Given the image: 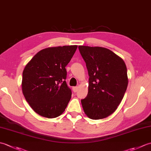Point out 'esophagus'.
<instances>
[{"label": "esophagus", "mask_w": 151, "mask_h": 151, "mask_svg": "<svg viewBox=\"0 0 151 151\" xmlns=\"http://www.w3.org/2000/svg\"><path fill=\"white\" fill-rule=\"evenodd\" d=\"M78 90V87H73V91L75 92V93L77 92Z\"/></svg>", "instance_id": "obj_1"}]
</instances>
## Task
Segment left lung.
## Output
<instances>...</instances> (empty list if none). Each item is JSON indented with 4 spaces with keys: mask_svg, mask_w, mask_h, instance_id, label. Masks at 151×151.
Instances as JSON below:
<instances>
[{
    "mask_svg": "<svg viewBox=\"0 0 151 151\" xmlns=\"http://www.w3.org/2000/svg\"><path fill=\"white\" fill-rule=\"evenodd\" d=\"M89 75L88 93L82 99L84 113L91 119L107 117L116 110L126 92L127 66L106 48L78 46Z\"/></svg>",
    "mask_w": 151,
    "mask_h": 151,
    "instance_id": "obj_1",
    "label": "left lung"
}]
</instances>
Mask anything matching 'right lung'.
Here are the masks:
<instances>
[{"label": "right lung", "mask_w": 151, "mask_h": 151, "mask_svg": "<svg viewBox=\"0 0 151 151\" xmlns=\"http://www.w3.org/2000/svg\"><path fill=\"white\" fill-rule=\"evenodd\" d=\"M77 45L49 47L38 52L22 72V91L33 110L41 116L55 118L65 111L71 98L65 82V67Z\"/></svg>", "instance_id": "add662e5"}]
</instances>
